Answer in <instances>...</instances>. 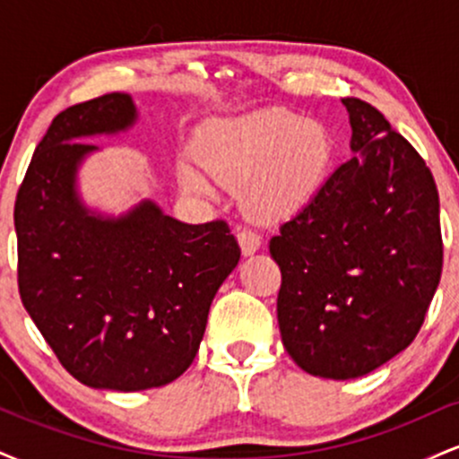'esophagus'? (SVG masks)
<instances>
[{
	"label": "esophagus",
	"instance_id": "obj_1",
	"mask_svg": "<svg viewBox=\"0 0 459 459\" xmlns=\"http://www.w3.org/2000/svg\"><path fill=\"white\" fill-rule=\"evenodd\" d=\"M237 239H239L241 252H244L246 256L252 255V252H256L261 247L259 233H255V230L246 229V226H237Z\"/></svg>",
	"mask_w": 459,
	"mask_h": 459
}]
</instances>
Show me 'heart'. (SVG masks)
Masks as SVG:
<instances>
[{"label":"heart","mask_w":459,"mask_h":459,"mask_svg":"<svg viewBox=\"0 0 459 459\" xmlns=\"http://www.w3.org/2000/svg\"><path fill=\"white\" fill-rule=\"evenodd\" d=\"M328 134L287 109H265L215 129L204 163L226 186H247L246 200L256 213L282 215L317 189L330 163ZM181 183L194 194H212V181L192 166Z\"/></svg>","instance_id":"1"}]
</instances>
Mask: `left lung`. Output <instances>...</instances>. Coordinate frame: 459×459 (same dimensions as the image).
<instances>
[{
  "label": "left lung",
  "mask_w": 459,
  "mask_h": 459,
  "mask_svg": "<svg viewBox=\"0 0 459 459\" xmlns=\"http://www.w3.org/2000/svg\"><path fill=\"white\" fill-rule=\"evenodd\" d=\"M343 103L358 155L270 239L284 350L330 380L365 376L412 343L442 273L431 170L373 105Z\"/></svg>",
  "instance_id": "obj_1"
}]
</instances>
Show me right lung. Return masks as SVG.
Wrapping results in <instances>:
<instances>
[{
    "instance_id": "right-lung-1",
    "label": "right lung",
    "mask_w": 459,
    "mask_h": 459,
    "mask_svg": "<svg viewBox=\"0 0 459 459\" xmlns=\"http://www.w3.org/2000/svg\"><path fill=\"white\" fill-rule=\"evenodd\" d=\"M134 120L123 92L66 108L36 146L14 203L25 310L75 380L125 393L187 371L241 255L224 220L183 224L152 203L103 220L79 204L77 163L97 146L75 140Z\"/></svg>"
}]
</instances>
